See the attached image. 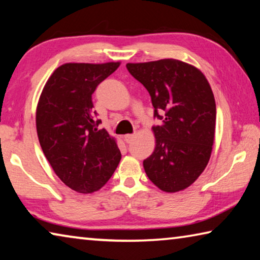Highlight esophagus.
Listing matches in <instances>:
<instances>
[{
  "label": "esophagus",
  "mask_w": 260,
  "mask_h": 260,
  "mask_svg": "<svg viewBox=\"0 0 260 260\" xmlns=\"http://www.w3.org/2000/svg\"><path fill=\"white\" fill-rule=\"evenodd\" d=\"M134 138H135V134H126V135H124V140H125L126 143H131Z\"/></svg>",
  "instance_id": "obj_1"
}]
</instances>
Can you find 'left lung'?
<instances>
[{"label":"left lung","mask_w":260,"mask_h":260,"mask_svg":"<svg viewBox=\"0 0 260 260\" xmlns=\"http://www.w3.org/2000/svg\"><path fill=\"white\" fill-rule=\"evenodd\" d=\"M126 68L151 96L156 146L143 160L150 181L162 191L188 188L205 170L212 152L215 101L203 73L184 61L167 58L127 63Z\"/></svg>","instance_id":"1"}]
</instances>
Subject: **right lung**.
<instances>
[{
  "mask_svg": "<svg viewBox=\"0 0 260 260\" xmlns=\"http://www.w3.org/2000/svg\"><path fill=\"white\" fill-rule=\"evenodd\" d=\"M103 64L67 63L48 79L37 107V132L52 170L69 188L81 193L98 191L112 177L121 159L116 139L104 128L91 95L119 68Z\"/></svg>",
  "mask_w": 260,
  "mask_h": 260,
  "instance_id": "obj_1",
  "label": "right lung"
}]
</instances>
